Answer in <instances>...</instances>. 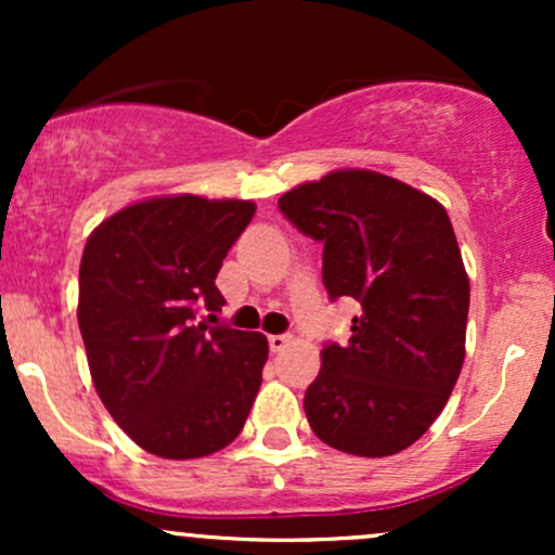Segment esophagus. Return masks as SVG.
Wrapping results in <instances>:
<instances>
[{
    "label": "esophagus",
    "mask_w": 555,
    "mask_h": 555,
    "mask_svg": "<svg viewBox=\"0 0 555 555\" xmlns=\"http://www.w3.org/2000/svg\"><path fill=\"white\" fill-rule=\"evenodd\" d=\"M289 341H292V336H286V334H271V336H269L271 352H282V349H284Z\"/></svg>",
    "instance_id": "esophagus-1"
}]
</instances>
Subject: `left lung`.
<instances>
[{"instance_id":"1","label":"left lung","mask_w":555,"mask_h":555,"mask_svg":"<svg viewBox=\"0 0 555 555\" xmlns=\"http://www.w3.org/2000/svg\"><path fill=\"white\" fill-rule=\"evenodd\" d=\"M323 242L331 299H358L349 341L328 344L305 391L310 428L331 449L391 456L436 423L464 362L469 276L436 197L371 169H334L279 197Z\"/></svg>"}]
</instances>
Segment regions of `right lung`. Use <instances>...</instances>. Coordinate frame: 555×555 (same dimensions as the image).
Masks as SVG:
<instances>
[{"label": "right lung", "instance_id": "right-lung-1", "mask_svg": "<svg viewBox=\"0 0 555 555\" xmlns=\"http://www.w3.org/2000/svg\"><path fill=\"white\" fill-rule=\"evenodd\" d=\"M256 203L156 195L101 221L80 258L78 323L114 423L149 454L201 460L240 436L269 360L258 331L195 323L221 310L216 273Z\"/></svg>", "mask_w": 555, "mask_h": 555}]
</instances>
